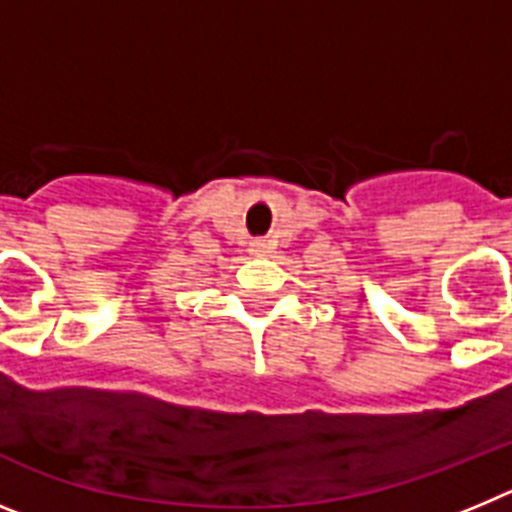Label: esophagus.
Returning a JSON list of instances; mask_svg holds the SVG:
<instances>
[{
  "mask_svg": "<svg viewBox=\"0 0 512 512\" xmlns=\"http://www.w3.org/2000/svg\"><path fill=\"white\" fill-rule=\"evenodd\" d=\"M248 251H251L253 256H264V253H266V243L264 241H253Z\"/></svg>",
  "mask_w": 512,
  "mask_h": 512,
  "instance_id": "34e87169",
  "label": "esophagus"
}]
</instances>
